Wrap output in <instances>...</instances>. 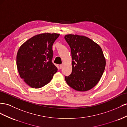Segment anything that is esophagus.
<instances>
[{"label": "esophagus", "instance_id": "esophagus-1", "mask_svg": "<svg viewBox=\"0 0 127 127\" xmlns=\"http://www.w3.org/2000/svg\"><path fill=\"white\" fill-rule=\"evenodd\" d=\"M60 68H62L63 67V64H60Z\"/></svg>", "mask_w": 127, "mask_h": 127}]
</instances>
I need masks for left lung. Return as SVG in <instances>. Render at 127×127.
Wrapping results in <instances>:
<instances>
[{
    "instance_id": "obj_1",
    "label": "left lung",
    "mask_w": 127,
    "mask_h": 127,
    "mask_svg": "<svg viewBox=\"0 0 127 127\" xmlns=\"http://www.w3.org/2000/svg\"><path fill=\"white\" fill-rule=\"evenodd\" d=\"M65 39L72 55L71 74L65 77L67 85L79 92H86L99 82L105 68L106 61L100 47L83 35L67 34Z\"/></svg>"
}]
</instances>
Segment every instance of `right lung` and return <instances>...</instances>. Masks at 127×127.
I'll return each instance as SVG.
<instances>
[{"mask_svg":"<svg viewBox=\"0 0 127 127\" xmlns=\"http://www.w3.org/2000/svg\"><path fill=\"white\" fill-rule=\"evenodd\" d=\"M59 35L49 33L35 35L22 45L18 50V71L20 77L31 87H42L51 81L57 71L52 63V46Z\"/></svg>","mask_w":127,"mask_h":127,"instance_id":"add662e5","label":"right lung"}]
</instances>
